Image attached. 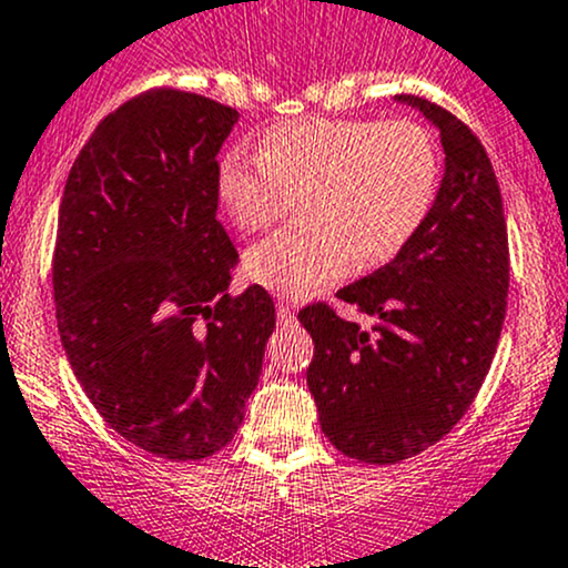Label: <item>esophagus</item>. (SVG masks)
I'll return each mask as SVG.
<instances>
[{"label":"esophagus","mask_w":568,"mask_h":568,"mask_svg":"<svg viewBox=\"0 0 568 568\" xmlns=\"http://www.w3.org/2000/svg\"><path fill=\"white\" fill-rule=\"evenodd\" d=\"M276 314H278V322H282V325H292V322H295V311H292V306L286 301H278Z\"/></svg>","instance_id":"34e87169"}]
</instances>
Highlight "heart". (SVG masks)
I'll list each match as a JSON object with an SVG mask.
<instances>
[{"mask_svg": "<svg viewBox=\"0 0 568 568\" xmlns=\"http://www.w3.org/2000/svg\"><path fill=\"white\" fill-rule=\"evenodd\" d=\"M442 154L414 119H303L262 138L260 154L230 151L219 203L243 233L276 224L301 194L295 227L248 248L246 276L286 297L325 290L349 267L393 262L436 200Z\"/></svg>", "mask_w": 568, "mask_h": 568, "instance_id": "b5f03b06", "label": "heart"}]
</instances>
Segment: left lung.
Returning a JSON list of instances; mask_svg holds the SVG:
<instances>
[{"label": "left lung", "mask_w": 568, "mask_h": 568, "mask_svg": "<svg viewBox=\"0 0 568 568\" xmlns=\"http://www.w3.org/2000/svg\"><path fill=\"white\" fill-rule=\"evenodd\" d=\"M442 132L447 173L419 233L393 262L344 286L376 325L327 303L297 314L314 338L306 379L338 453L389 466L460 423L490 371L506 314L509 237L501 189L479 138L425 97L398 94Z\"/></svg>", "instance_id": "8db88e82"}]
</instances>
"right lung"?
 Listing matches in <instances>:
<instances>
[{"instance_id": "obj_1", "label": "right lung", "mask_w": 568, "mask_h": 568, "mask_svg": "<svg viewBox=\"0 0 568 568\" xmlns=\"http://www.w3.org/2000/svg\"><path fill=\"white\" fill-rule=\"evenodd\" d=\"M237 111L149 89L100 121L67 175L53 246L62 346L111 428L164 460L233 442L276 308L227 290L237 252L216 219V154Z\"/></svg>"}]
</instances>
